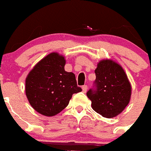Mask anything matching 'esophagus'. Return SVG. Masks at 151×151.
<instances>
[{"label": "esophagus", "instance_id": "esophagus-1", "mask_svg": "<svg viewBox=\"0 0 151 151\" xmlns=\"http://www.w3.org/2000/svg\"><path fill=\"white\" fill-rule=\"evenodd\" d=\"M82 91H83V92H86V91H87V90H88V86H86V85H85V86H82Z\"/></svg>", "mask_w": 151, "mask_h": 151}]
</instances>
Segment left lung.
Segmentation results:
<instances>
[{"label": "left lung", "instance_id": "obj_1", "mask_svg": "<svg viewBox=\"0 0 151 151\" xmlns=\"http://www.w3.org/2000/svg\"><path fill=\"white\" fill-rule=\"evenodd\" d=\"M95 87L86 93L95 111L107 118L116 117L126 108L131 99V86L119 64L103 60L95 70Z\"/></svg>", "mask_w": 151, "mask_h": 151}]
</instances>
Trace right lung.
<instances>
[{
  "instance_id": "obj_1",
  "label": "right lung",
  "mask_w": 151,
  "mask_h": 151,
  "mask_svg": "<svg viewBox=\"0 0 151 151\" xmlns=\"http://www.w3.org/2000/svg\"><path fill=\"white\" fill-rule=\"evenodd\" d=\"M65 60L51 52L37 63L26 78V95L37 112L54 116L69 105L73 94L82 91L76 76L65 71Z\"/></svg>"
}]
</instances>
